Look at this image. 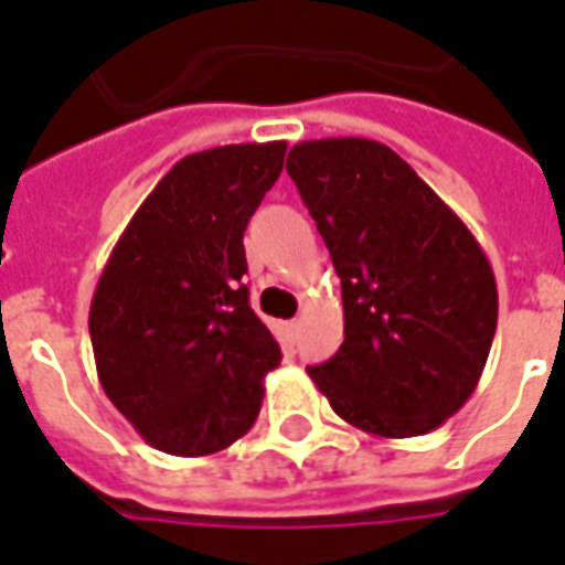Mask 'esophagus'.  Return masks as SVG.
<instances>
[{
    "label": "esophagus",
    "mask_w": 565,
    "mask_h": 565,
    "mask_svg": "<svg viewBox=\"0 0 565 565\" xmlns=\"http://www.w3.org/2000/svg\"><path fill=\"white\" fill-rule=\"evenodd\" d=\"M287 329H290V332H299V329H302V317L290 320V323H287Z\"/></svg>",
    "instance_id": "34e87169"
}]
</instances>
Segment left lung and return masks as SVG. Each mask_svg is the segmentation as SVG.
Listing matches in <instances>:
<instances>
[{"instance_id":"obj_1","label":"left lung","mask_w":565,"mask_h":565,"mask_svg":"<svg viewBox=\"0 0 565 565\" xmlns=\"http://www.w3.org/2000/svg\"><path fill=\"white\" fill-rule=\"evenodd\" d=\"M287 173L344 299V344L308 367L374 437H419L461 411L491 353L497 281L482 245L401 154L365 137L305 140Z\"/></svg>"}]
</instances>
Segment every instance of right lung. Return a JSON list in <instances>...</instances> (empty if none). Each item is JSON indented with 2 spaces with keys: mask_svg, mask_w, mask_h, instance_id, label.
<instances>
[{
  "mask_svg": "<svg viewBox=\"0 0 565 565\" xmlns=\"http://www.w3.org/2000/svg\"><path fill=\"white\" fill-rule=\"evenodd\" d=\"M287 143L185 154L140 203L89 305L95 367L149 446L198 458L257 419L281 347L248 305L245 227Z\"/></svg>",
  "mask_w": 565,
  "mask_h": 565,
  "instance_id": "right-lung-1",
  "label": "right lung"
}]
</instances>
